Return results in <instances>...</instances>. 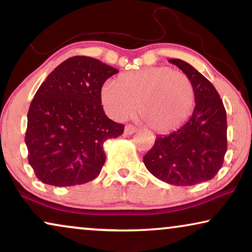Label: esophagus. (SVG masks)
Returning a JSON list of instances; mask_svg holds the SVG:
<instances>
[{
  "mask_svg": "<svg viewBox=\"0 0 252 252\" xmlns=\"http://www.w3.org/2000/svg\"><path fill=\"white\" fill-rule=\"evenodd\" d=\"M136 131H137V127L134 126L126 125L125 127V134H127V136H129V134H133Z\"/></svg>",
  "mask_w": 252,
  "mask_h": 252,
  "instance_id": "34e87169",
  "label": "esophagus"
}]
</instances>
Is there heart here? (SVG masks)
Masks as SVG:
<instances>
[{
  "label": "heart",
  "instance_id": "1",
  "mask_svg": "<svg viewBox=\"0 0 252 252\" xmlns=\"http://www.w3.org/2000/svg\"><path fill=\"white\" fill-rule=\"evenodd\" d=\"M100 101L109 115L125 119L136 108L150 127L168 132L192 114L195 89L183 73L165 66L123 73L100 88Z\"/></svg>",
  "mask_w": 252,
  "mask_h": 252
}]
</instances>
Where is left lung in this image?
Instances as JSON below:
<instances>
[{"label": "left lung", "instance_id": "left-lung-1", "mask_svg": "<svg viewBox=\"0 0 252 252\" xmlns=\"http://www.w3.org/2000/svg\"><path fill=\"white\" fill-rule=\"evenodd\" d=\"M189 77L195 89V108L180 129L158 136L144 157L148 171L162 182L192 186L217 175L227 151V119L212 83L182 59H169Z\"/></svg>", "mask_w": 252, "mask_h": 252}]
</instances>
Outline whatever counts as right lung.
Wrapping results in <instances>:
<instances>
[{
  "label": "right lung",
  "instance_id": "1",
  "mask_svg": "<svg viewBox=\"0 0 252 252\" xmlns=\"http://www.w3.org/2000/svg\"><path fill=\"white\" fill-rule=\"evenodd\" d=\"M119 70L100 60L75 56L49 74L27 114L28 162L37 179L66 187L94 180L106 155L102 145L125 126L106 116L100 88Z\"/></svg>",
  "mask_w": 252,
  "mask_h": 252
}]
</instances>
